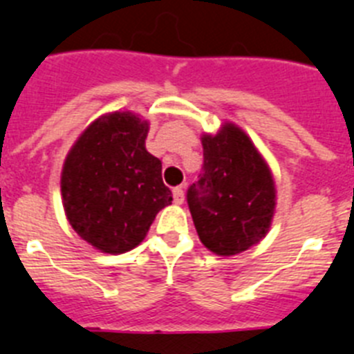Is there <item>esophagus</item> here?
<instances>
[{
  "label": "esophagus",
  "instance_id": "esophagus-1",
  "mask_svg": "<svg viewBox=\"0 0 354 354\" xmlns=\"http://www.w3.org/2000/svg\"><path fill=\"white\" fill-rule=\"evenodd\" d=\"M174 201H175V204H183L184 202V189L183 188L174 189Z\"/></svg>",
  "mask_w": 354,
  "mask_h": 354
}]
</instances>
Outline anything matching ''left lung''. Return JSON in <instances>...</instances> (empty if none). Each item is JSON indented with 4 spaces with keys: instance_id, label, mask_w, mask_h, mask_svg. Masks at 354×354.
<instances>
[{
    "instance_id": "8db88e82",
    "label": "left lung",
    "mask_w": 354,
    "mask_h": 354,
    "mask_svg": "<svg viewBox=\"0 0 354 354\" xmlns=\"http://www.w3.org/2000/svg\"><path fill=\"white\" fill-rule=\"evenodd\" d=\"M201 179L188 189V206L198 238L216 256H234L267 236L276 213L270 166L240 127L223 122L204 132Z\"/></svg>"
}]
</instances>
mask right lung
<instances>
[{"instance_id":"1","label":"right lung","mask_w":354,"mask_h":354,"mask_svg":"<svg viewBox=\"0 0 354 354\" xmlns=\"http://www.w3.org/2000/svg\"><path fill=\"white\" fill-rule=\"evenodd\" d=\"M148 125L131 111L102 114L64 159V213L78 236L100 252L123 254L140 245L156 214L174 201L161 161L145 147Z\"/></svg>"}]
</instances>
